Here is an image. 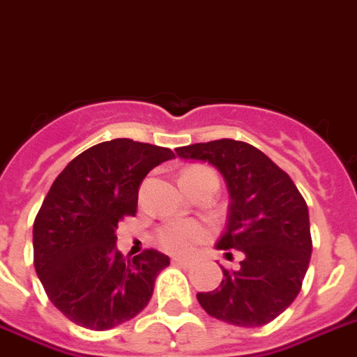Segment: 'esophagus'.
Masks as SVG:
<instances>
[{"instance_id": "1", "label": "esophagus", "mask_w": 357, "mask_h": 357, "mask_svg": "<svg viewBox=\"0 0 357 357\" xmlns=\"http://www.w3.org/2000/svg\"><path fill=\"white\" fill-rule=\"evenodd\" d=\"M174 266H179V268H183V266H188V260L187 259H172Z\"/></svg>"}]
</instances>
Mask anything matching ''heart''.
Masks as SVG:
<instances>
[{"label":"heart","instance_id":"1","mask_svg":"<svg viewBox=\"0 0 357 357\" xmlns=\"http://www.w3.org/2000/svg\"><path fill=\"white\" fill-rule=\"evenodd\" d=\"M202 174H213L205 167H188L181 172V178H194ZM211 227L202 222H169L158 231V244L172 255H187L194 245L208 238Z\"/></svg>","mask_w":357,"mask_h":357}]
</instances>
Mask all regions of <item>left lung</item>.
Segmentation results:
<instances>
[{"label": "left lung", "mask_w": 357, "mask_h": 357, "mask_svg": "<svg viewBox=\"0 0 357 357\" xmlns=\"http://www.w3.org/2000/svg\"><path fill=\"white\" fill-rule=\"evenodd\" d=\"M181 159L207 161L229 188V220L218 249L242 260L218 288L198 294L208 315L236 326H262L294 303L312 255L308 205L288 174L253 144L218 139L176 149ZM231 255V253H227Z\"/></svg>", "instance_id": "1"}]
</instances>
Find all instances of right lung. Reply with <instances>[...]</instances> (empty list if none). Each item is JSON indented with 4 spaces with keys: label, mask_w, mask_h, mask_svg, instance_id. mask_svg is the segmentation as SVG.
Here are the masks:
<instances>
[{
    "label": "right lung",
    "mask_w": 357,
    "mask_h": 357,
    "mask_svg": "<svg viewBox=\"0 0 357 357\" xmlns=\"http://www.w3.org/2000/svg\"><path fill=\"white\" fill-rule=\"evenodd\" d=\"M174 158L170 149L133 139L104 141L58 174L34 218V268L49 301L69 321L108 330L149 304L169 257L155 249L119 253V222L137 213L139 185Z\"/></svg>",
    "instance_id": "1"
}]
</instances>
